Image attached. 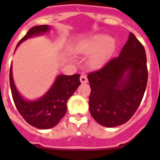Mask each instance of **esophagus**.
Segmentation results:
<instances>
[{
	"instance_id": "34e87169",
	"label": "esophagus",
	"mask_w": 160,
	"mask_h": 160,
	"mask_svg": "<svg viewBox=\"0 0 160 160\" xmlns=\"http://www.w3.org/2000/svg\"><path fill=\"white\" fill-rule=\"evenodd\" d=\"M80 82L81 83H87L88 82L87 77H86V75H80Z\"/></svg>"
}]
</instances>
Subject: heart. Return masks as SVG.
I'll return each mask as SVG.
<instances>
[{"label": "heart", "mask_w": 160, "mask_h": 160, "mask_svg": "<svg viewBox=\"0 0 160 160\" xmlns=\"http://www.w3.org/2000/svg\"><path fill=\"white\" fill-rule=\"evenodd\" d=\"M109 38L106 36H100L99 37L95 39V41L90 42V43L87 44L86 46H84L82 47H80L79 49L80 51H83V52H92V51H95L101 44L105 43L106 41H109ZM109 53V48L103 49L102 51H99L97 54H95L94 55V57L92 58V63L95 65H98L102 62L103 60H105V58L107 57Z\"/></svg>", "instance_id": "1"}]
</instances>
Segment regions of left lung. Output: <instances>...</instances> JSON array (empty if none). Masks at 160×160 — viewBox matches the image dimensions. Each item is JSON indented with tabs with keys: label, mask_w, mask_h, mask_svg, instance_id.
<instances>
[{
	"label": "left lung",
	"mask_w": 160,
	"mask_h": 160,
	"mask_svg": "<svg viewBox=\"0 0 160 160\" xmlns=\"http://www.w3.org/2000/svg\"><path fill=\"white\" fill-rule=\"evenodd\" d=\"M87 77L91 89L90 112L95 121L108 128L126 123L139 108L146 89L144 46L130 32L119 56Z\"/></svg>",
	"instance_id": "obj_1"
}]
</instances>
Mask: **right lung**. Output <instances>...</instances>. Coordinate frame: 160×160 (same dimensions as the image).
<instances>
[{"mask_svg": "<svg viewBox=\"0 0 160 160\" xmlns=\"http://www.w3.org/2000/svg\"><path fill=\"white\" fill-rule=\"evenodd\" d=\"M50 30L47 25L36 26L31 28L26 35L19 41L16 48L21 42L31 36L46 33ZM80 85V75H58L55 83L41 99L28 101L21 97L16 90L12 78V70L10 68V85L12 98L16 109L29 124L41 129H51L55 126L65 116L67 110L68 100Z\"/></svg>", "mask_w": 160, "mask_h": 160, "instance_id": "obj_1", "label": "right lung"}]
</instances>
